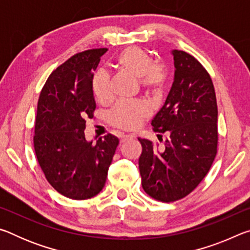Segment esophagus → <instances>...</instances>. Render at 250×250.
<instances>
[{
	"mask_svg": "<svg viewBox=\"0 0 250 250\" xmlns=\"http://www.w3.org/2000/svg\"><path fill=\"white\" fill-rule=\"evenodd\" d=\"M134 137L133 134H128V135H122V137L120 138V143H125L126 141H129L130 139H132Z\"/></svg>",
	"mask_w": 250,
	"mask_h": 250,
	"instance_id": "obj_1",
	"label": "esophagus"
}]
</instances>
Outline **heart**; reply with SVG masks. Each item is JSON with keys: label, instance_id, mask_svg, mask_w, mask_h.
Instances as JSON below:
<instances>
[{"label": "heart", "instance_id": "heart-1", "mask_svg": "<svg viewBox=\"0 0 250 250\" xmlns=\"http://www.w3.org/2000/svg\"><path fill=\"white\" fill-rule=\"evenodd\" d=\"M116 65L121 71L140 80L143 89L149 94H159L166 82L163 67L153 64L150 55L139 48L122 50L116 59ZM92 89L97 100L105 101L109 98V78L104 73H98L94 78ZM149 116V109L141 103L119 104L113 110L110 120L120 129L132 130L138 128L141 121Z\"/></svg>", "mask_w": 250, "mask_h": 250}]
</instances>
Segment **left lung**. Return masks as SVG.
Here are the masks:
<instances>
[{
  "label": "left lung",
  "instance_id": "8db88e82",
  "mask_svg": "<svg viewBox=\"0 0 250 250\" xmlns=\"http://www.w3.org/2000/svg\"><path fill=\"white\" fill-rule=\"evenodd\" d=\"M174 79L153 131L167 135L164 146L139 138V170L145 192L161 202L188 195L204 179L217 153V103L209 75L197 59L172 50ZM162 139V135L158 134Z\"/></svg>",
  "mask_w": 250,
  "mask_h": 250
}]
</instances>
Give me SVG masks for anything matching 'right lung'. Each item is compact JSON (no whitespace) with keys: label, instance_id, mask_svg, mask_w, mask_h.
<instances>
[{"label":"right lung","instance_id":"right-lung-1","mask_svg":"<svg viewBox=\"0 0 250 250\" xmlns=\"http://www.w3.org/2000/svg\"><path fill=\"white\" fill-rule=\"evenodd\" d=\"M107 48L70 57L54 70L40 95L34 149L46 180L71 200H87L104 188L119 139L112 134L96 142L84 137L86 119L96 101L94 73Z\"/></svg>","mask_w":250,"mask_h":250}]
</instances>
